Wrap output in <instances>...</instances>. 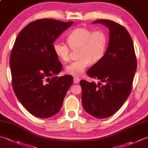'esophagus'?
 Listing matches in <instances>:
<instances>
[{"label": "esophagus", "instance_id": "1", "mask_svg": "<svg viewBox=\"0 0 148 148\" xmlns=\"http://www.w3.org/2000/svg\"><path fill=\"white\" fill-rule=\"evenodd\" d=\"M73 81H74V83L75 84H77V83H79L80 82V79H79V78H78V77H74V79H73Z\"/></svg>", "mask_w": 148, "mask_h": 148}]
</instances>
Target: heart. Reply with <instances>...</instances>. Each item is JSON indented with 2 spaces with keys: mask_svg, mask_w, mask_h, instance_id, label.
<instances>
[{
  "mask_svg": "<svg viewBox=\"0 0 148 148\" xmlns=\"http://www.w3.org/2000/svg\"><path fill=\"white\" fill-rule=\"evenodd\" d=\"M67 42L68 45L61 41H55L53 43V50L60 60L67 62L70 58L71 49H79V59L66 66L65 72L72 76L80 77L90 62H98L104 56L109 37L103 30L93 31L86 27H77L69 34Z\"/></svg>",
  "mask_w": 148,
  "mask_h": 148,
  "instance_id": "obj_1",
  "label": "heart"
}]
</instances>
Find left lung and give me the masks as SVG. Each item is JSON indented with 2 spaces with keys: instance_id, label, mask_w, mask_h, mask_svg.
<instances>
[{
  "instance_id": "left-lung-1",
  "label": "left lung",
  "mask_w": 148,
  "mask_h": 148,
  "mask_svg": "<svg viewBox=\"0 0 148 148\" xmlns=\"http://www.w3.org/2000/svg\"><path fill=\"white\" fill-rule=\"evenodd\" d=\"M93 23L109 28V45L104 56L87 71L88 76L100 82L81 80L80 84L84 109L102 119L114 114L130 95L137 58L132 39L123 26L109 20H97Z\"/></svg>"
}]
</instances>
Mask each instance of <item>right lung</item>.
<instances>
[{
  "label": "right lung",
  "mask_w": 148,
  "mask_h": 148,
  "mask_svg": "<svg viewBox=\"0 0 148 148\" xmlns=\"http://www.w3.org/2000/svg\"><path fill=\"white\" fill-rule=\"evenodd\" d=\"M73 21L39 19L18 34L9 64L14 92L30 114L40 118L54 116L61 109L73 82L70 75L54 76L62 69L53 42Z\"/></svg>",
  "instance_id": "add662e5"
}]
</instances>
